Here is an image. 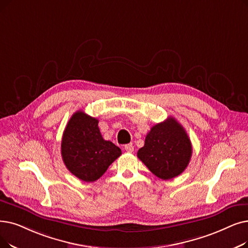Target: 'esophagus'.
Listing matches in <instances>:
<instances>
[{
	"mask_svg": "<svg viewBox=\"0 0 248 248\" xmlns=\"http://www.w3.org/2000/svg\"><path fill=\"white\" fill-rule=\"evenodd\" d=\"M124 150L126 151V152H130V153H132L133 151H134V146H133L132 144H127V145H125V146H124Z\"/></svg>",
	"mask_w": 248,
	"mask_h": 248,
	"instance_id": "obj_1",
	"label": "esophagus"
}]
</instances>
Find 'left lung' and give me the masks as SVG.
<instances>
[{"label": "left lung", "instance_id": "obj_1", "mask_svg": "<svg viewBox=\"0 0 248 248\" xmlns=\"http://www.w3.org/2000/svg\"><path fill=\"white\" fill-rule=\"evenodd\" d=\"M192 153L190 140L175 118L151 127L145 145L137 156L157 177L167 180L178 176L187 167Z\"/></svg>", "mask_w": 248, "mask_h": 248}]
</instances>
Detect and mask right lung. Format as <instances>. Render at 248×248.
Returning a JSON list of instances; mask_svg holds the SVG:
<instances>
[{"instance_id": "right-lung-1", "label": "right lung", "mask_w": 248, "mask_h": 248, "mask_svg": "<svg viewBox=\"0 0 248 248\" xmlns=\"http://www.w3.org/2000/svg\"><path fill=\"white\" fill-rule=\"evenodd\" d=\"M61 150L69 171L86 182L100 178L122 155L120 148L102 138L98 120L81 110L75 112L67 124Z\"/></svg>"}]
</instances>
